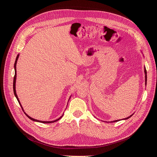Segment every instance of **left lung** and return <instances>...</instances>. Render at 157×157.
Here are the masks:
<instances>
[{"label": "left lung", "mask_w": 157, "mask_h": 157, "mask_svg": "<svg viewBox=\"0 0 157 157\" xmlns=\"http://www.w3.org/2000/svg\"><path fill=\"white\" fill-rule=\"evenodd\" d=\"M144 73H145V86L147 85V71H146V68H145V67L144 66ZM134 114V113H133ZM133 114H132V115H130V116H128V117H126V118H124V119H119V120H116V121H110V122H118V121H121V120H127V119H129L130 117H132L133 115Z\"/></svg>", "instance_id": "8db88e82"}]
</instances>
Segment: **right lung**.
I'll list each match as a JSON object with an SVG mask.
<instances>
[{"instance_id": "1", "label": "right lung", "mask_w": 157, "mask_h": 157, "mask_svg": "<svg viewBox=\"0 0 157 157\" xmlns=\"http://www.w3.org/2000/svg\"><path fill=\"white\" fill-rule=\"evenodd\" d=\"M19 55H20V54H18V55L17 56V58H16V59H15V63H14V70H15V76H14V78H13V93H14V95H15V96L16 97V98H17V101H18V103H19V104H20V105L21 106V109H22V110H23V111H24V113H25V114L30 119H31L32 121H35V122H41V123H43V124H50V123H53V122H56V121H59L62 117H63V114L59 117V118H58V119H57L56 120H55V121H38V120H36V119H33V118H32L31 117H30L29 115H27L26 113H25V112H24V109H23V107L21 106V103H20V101H19V99H18V96H17V93H16V89H15V84H16V79H17V70H16V66H17V60H18V57H19ZM71 96L70 97V99H69V100L70 99V98H71ZM69 100H68V102H69Z\"/></svg>"}]
</instances>
